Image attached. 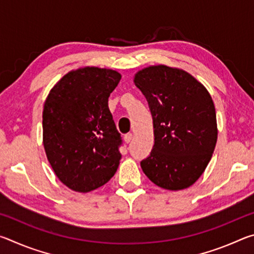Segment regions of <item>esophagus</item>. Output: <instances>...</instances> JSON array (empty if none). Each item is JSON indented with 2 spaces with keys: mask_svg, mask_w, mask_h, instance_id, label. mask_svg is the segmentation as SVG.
<instances>
[{
  "mask_svg": "<svg viewBox=\"0 0 254 254\" xmlns=\"http://www.w3.org/2000/svg\"><path fill=\"white\" fill-rule=\"evenodd\" d=\"M132 137H133L132 133H127V134L124 135V142H126V143H130L131 140H132Z\"/></svg>",
  "mask_w": 254,
  "mask_h": 254,
  "instance_id": "obj_1",
  "label": "esophagus"
}]
</instances>
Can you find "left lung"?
Here are the masks:
<instances>
[{
	"label": "left lung",
	"mask_w": 254,
	"mask_h": 254,
	"mask_svg": "<svg viewBox=\"0 0 254 254\" xmlns=\"http://www.w3.org/2000/svg\"><path fill=\"white\" fill-rule=\"evenodd\" d=\"M134 84L147 98L153 120L154 144L141 168L159 187L188 188L204 173L216 145L212 97L187 71L165 65L139 70Z\"/></svg>",
	"instance_id": "left-lung-1"
}]
</instances>
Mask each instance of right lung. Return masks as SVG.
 <instances>
[{
    "instance_id": "add662e5",
    "label": "right lung",
    "mask_w": 254,
    "mask_h": 254,
    "mask_svg": "<svg viewBox=\"0 0 254 254\" xmlns=\"http://www.w3.org/2000/svg\"><path fill=\"white\" fill-rule=\"evenodd\" d=\"M120 79L121 74L112 69L78 68L64 76L45 102L47 158L58 179L72 190H94L117 173L122 139L109 97Z\"/></svg>"
}]
</instances>
